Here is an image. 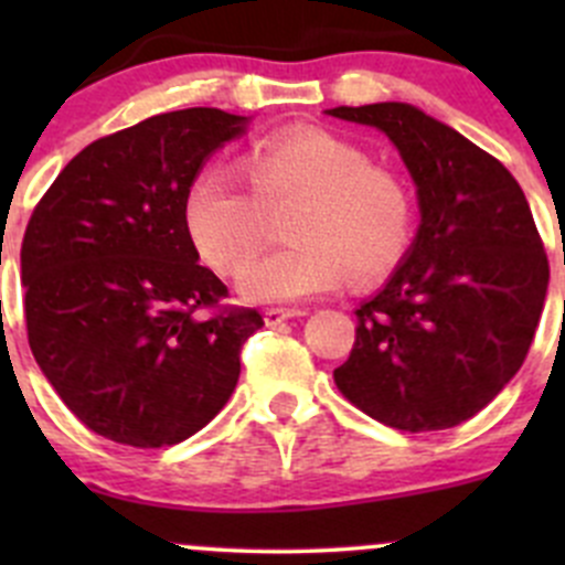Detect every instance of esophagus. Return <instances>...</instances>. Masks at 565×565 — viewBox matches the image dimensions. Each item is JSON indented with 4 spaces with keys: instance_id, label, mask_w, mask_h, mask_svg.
I'll return each mask as SVG.
<instances>
[{
    "instance_id": "34e87169",
    "label": "esophagus",
    "mask_w": 565,
    "mask_h": 565,
    "mask_svg": "<svg viewBox=\"0 0 565 565\" xmlns=\"http://www.w3.org/2000/svg\"><path fill=\"white\" fill-rule=\"evenodd\" d=\"M309 311L306 309H267L265 311V322L267 324H281L287 322V319H298V317H306Z\"/></svg>"
}]
</instances>
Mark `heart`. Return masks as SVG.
<instances>
[{"label": "heart", "instance_id": "obj_1", "mask_svg": "<svg viewBox=\"0 0 565 565\" xmlns=\"http://www.w3.org/2000/svg\"><path fill=\"white\" fill-rule=\"evenodd\" d=\"M241 177L204 167L188 182L185 230L210 267L235 273L260 245L266 215L292 206L287 247L246 263L241 292L289 303L383 281L409 250L415 204L407 182L374 167L363 147L324 128L267 136L241 156Z\"/></svg>", "mask_w": 565, "mask_h": 565}]
</instances>
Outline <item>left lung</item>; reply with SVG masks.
I'll return each mask as SVG.
<instances>
[{"mask_svg": "<svg viewBox=\"0 0 565 565\" xmlns=\"http://www.w3.org/2000/svg\"><path fill=\"white\" fill-rule=\"evenodd\" d=\"M328 114L388 134L420 204L404 265L355 311L335 388L393 429H451L505 388L533 344L550 262L530 204L498 158L415 106Z\"/></svg>", "mask_w": 565, "mask_h": 565, "instance_id": "left-lung-1", "label": "left lung"}]
</instances>
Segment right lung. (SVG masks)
Returning a JSON list of instances; mask_svg holds the SVG:
<instances>
[{
	"label": "right lung",
	"mask_w": 565,
	"mask_h": 565,
	"mask_svg": "<svg viewBox=\"0 0 565 565\" xmlns=\"http://www.w3.org/2000/svg\"><path fill=\"white\" fill-rule=\"evenodd\" d=\"M221 108L156 114L84 147L32 210L21 243L26 339L87 429L134 448L188 440L221 413L265 324L221 303L185 230L188 182L243 134Z\"/></svg>",
	"instance_id": "right-lung-1"
}]
</instances>
